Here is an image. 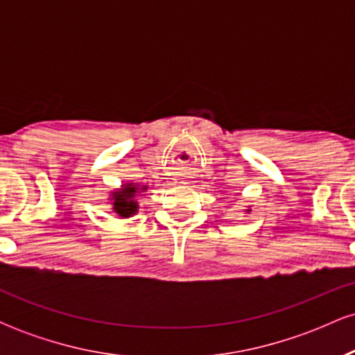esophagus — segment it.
I'll return each instance as SVG.
<instances>
[{
    "label": "esophagus",
    "instance_id": "obj_1",
    "mask_svg": "<svg viewBox=\"0 0 355 355\" xmlns=\"http://www.w3.org/2000/svg\"><path fill=\"white\" fill-rule=\"evenodd\" d=\"M182 183H187V182H182Z\"/></svg>",
    "mask_w": 355,
    "mask_h": 355
}]
</instances>
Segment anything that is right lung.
<instances>
[{
    "label": "right lung",
    "instance_id": "obj_1",
    "mask_svg": "<svg viewBox=\"0 0 355 355\" xmlns=\"http://www.w3.org/2000/svg\"><path fill=\"white\" fill-rule=\"evenodd\" d=\"M141 190H145V187ZM137 191L138 189L133 183H128V185H125L120 191H115V193L112 195L113 210H115L118 215H121V217H130V215L135 214L138 207L137 202L133 200V197H135Z\"/></svg>",
    "mask_w": 355,
    "mask_h": 355
}]
</instances>
